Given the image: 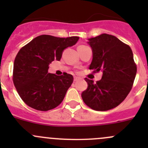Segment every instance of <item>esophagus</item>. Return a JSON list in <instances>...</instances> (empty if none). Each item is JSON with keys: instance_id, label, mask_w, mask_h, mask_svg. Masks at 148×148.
Wrapping results in <instances>:
<instances>
[{"instance_id": "1", "label": "esophagus", "mask_w": 148, "mask_h": 148, "mask_svg": "<svg viewBox=\"0 0 148 148\" xmlns=\"http://www.w3.org/2000/svg\"><path fill=\"white\" fill-rule=\"evenodd\" d=\"M79 79H81V78H80V77H74V80L75 82L78 81V80H79Z\"/></svg>"}]
</instances>
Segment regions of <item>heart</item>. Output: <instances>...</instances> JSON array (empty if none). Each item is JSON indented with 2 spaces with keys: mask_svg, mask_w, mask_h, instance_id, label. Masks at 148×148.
<instances>
[{
  "mask_svg": "<svg viewBox=\"0 0 148 148\" xmlns=\"http://www.w3.org/2000/svg\"><path fill=\"white\" fill-rule=\"evenodd\" d=\"M84 46V45H82V46Z\"/></svg>",
  "mask_w": 148,
  "mask_h": 148,
  "instance_id": "heart-1",
  "label": "heart"
}]
</instances>
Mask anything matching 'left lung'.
<instances>
[{"label":"left lung","mask_w":148,"mask_h":148,"mask_svg":"<svg viewBox=\"0 0 148 148\" xmlns=\"http://www.w3.org/2000/svg\"><path fill=\"white\" fill-rule=\"evenodd\" d=\"M93 53L89 69L102 72L96 83L85 78L87 89L82 94L84 102L96 111L117 107L130 92L137 73L132 49L117 37L103 34L89 39Z\"/></svg>","instance_id":"1"}]
</instances>
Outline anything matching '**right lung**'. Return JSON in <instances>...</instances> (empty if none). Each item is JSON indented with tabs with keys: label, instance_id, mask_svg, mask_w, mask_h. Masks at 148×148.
<instances>
[{
	"label": "right lung",
	"instance_id": "obj_1",
	"mask_svg": "<svg viewBox=\"0 0 148 148\" xmlns=\"http://www.w3.org/2000/svg\"><path fill=\"white\" fill-rule=\"evenodd\" d=\"M79 38L41 35L19 50L14 60L13 82L28 106L48 111L62 103L74 78L67 73L62 76L48 73L49 65L60 60L63 51L76 44Z\"/></svg>",
	"mask_w": 148,
	"mask_h": 148
}]
</instances>
